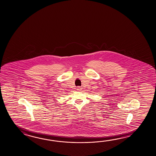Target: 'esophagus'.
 Returning <instances> with one entry per match:
<instances>
[{
	"label": "esophagus",
	"mask_w": 156,
	"mask_h": 156,
	"mask_svg": "<svg viewBox=\"0 0 156 156\" xmlns=\"http://www.w3.org/2000/svg\"><path fill=\"white\" fill-rule=\"evenodd\" d=\"M77 90H82V87H77Z\"/></svg>",
	"instance_id": "1"
}]
</instances>
